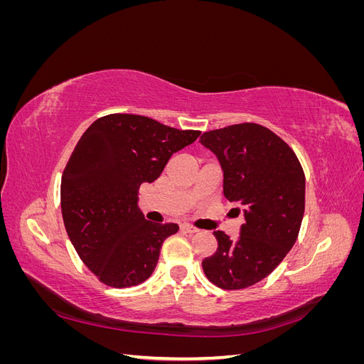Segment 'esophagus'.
I'll use <instances>...</instances> for the list:
<instances>
[{
    "mask_svg": "<svg viewBox=\"0 0 364 364\" xmlns=\"http://www.w3.org/2000/svg\"><path fill=\"white\" fill-rule=\"evenodd\" d=\"M181 229L183 230V232H186V234H196V232H199V229L197 228H194V226H191V225H181Z\"/></svg>",
    "mask_w": 364,
    "mask_h": 364,
    "instance_id": "esophagus-1",
    "label": "esophagus"
}]
</instances>
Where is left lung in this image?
<instances>
[{
  "label": "left lung",
  "instance_id": "left-lung-1",
  "mask_svg": "<svg viewBox=\"0 0 364 364\" xmlns=\"http://www.w3.org/2000/svg\"><path fill=\"white\" fill-rule=\"evenodd\" d=\"M200 142L218 158L225 197L245 214L237 240L214 230L218 246L202 267L220 289H246L269 277L296 243L305 209L302 165L287 142L255 123L205 132Z\"/></svg>",
  "mask_w": 364,
  "mask_h": 364
}]
</instances>
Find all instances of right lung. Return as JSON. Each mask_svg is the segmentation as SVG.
<instances>
[{
  "instance_id": "1",
  "label": "right lung",
  "mask_w": 364,
  "mask_h": 364,
  "mask_svg": "<svg viewBox=\"0 0 364 364\" xmlns=\"http://www.w3.org/2000/svg\"><path fill=\"white\" fill-rule=\"evenodd\" d=\"M199 135L149 117L111 114L95 119L77 142L62 174V217L80 259L109 287L144 282L165 238L179 230L176 223L146 220L138 190Z\"/></svg>"
}]
</instances>
